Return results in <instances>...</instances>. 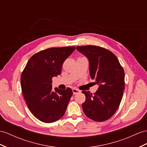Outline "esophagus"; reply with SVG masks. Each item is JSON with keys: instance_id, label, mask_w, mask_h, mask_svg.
Returning a JSON list of instances; mask_svg holds the SVG:
<instances>
[{"instance_id": "34e87169", "label": "esophagus", "mask_w": 147, "mask_h": 147, "mask_svg": "<svg viewBox=\"0 0 147 147\" xmlns=\"http://www.w3.org/2000/svg\"><path fill=\"white\" fill-rule=\"evenodd\" d=\"M73 94H76L80 93L81 91L78 89H73Z\"/></svg>"}]
</instances>
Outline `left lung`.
Wrapping results in <instances>:
<instances>
[{
	"mask_svg": "<svg viewBox=\"0 0 147 147\" xmlns=\"http://www.w3.org/2000/svg\"><path fill=\"white\" fill-rule=\"evenodd\" d=\"M77 50L89 61L90 76L99 84L94 93L83 91L86 100L82 104L85 115L96 122L110 119L117 110L125 87V74L117 56L98 46L77 47Z\"/></svg>",
	"mask_w": 147,
	"mask_h": 147,
	"instance_id": "8db88e82",
	"label": "left lung"
}]
</instances>
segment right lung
Masks as SVG:
<instances>
[{
    "mask_svg": "<svg viewBox=\"0 0 147 147\" xmlns=\"http://www.w3.org/2000/svg\"><path fill=\"white\" fill-rule=\"evenodd\" d=\"M75 50L74 47L50 48L30 58L21 75V86L29 110L45 123L54 122L65 114L72 89H52V78L61 72L63 62Z\"/></svg>",
    "mask_w": 147,
    "mask_h": 147,
    "instance_id": "obj_1",
    "label": "right lung"
}]
</instances>
